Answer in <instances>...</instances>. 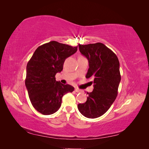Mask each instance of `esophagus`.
<instances>
[{
    "instance_id": "34e87169",
    "label": "esophagus",
    "mask_w": 149,
    "mask_h": 149,
    "mask_svg": "<svg viewBox=\"0 0 149 149\" xmlns=\"http://www.w3.org/2000/svg\"><path fill=\"white\" fill-rule=\"evenodd\" d=\"M75 91L77 92V93H79V92L81 91V90L79 89H77V88H75Z\"/></svg>"
}]
</instances>
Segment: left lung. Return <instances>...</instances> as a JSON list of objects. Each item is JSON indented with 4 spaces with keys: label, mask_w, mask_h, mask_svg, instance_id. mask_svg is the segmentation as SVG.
Here are the masks:
<instances>
[{
    "label": "left lung",
    "mask_w": 149,
    "mask_h": 149,
    "mask_svg": "<svg viewBox=\"0 0 149 149\" xmlns=\"http://www.w3.org/2000/svg\"><path fill=\"white\" fill-rule=\"evenodd\" d=\"M78 46L89 61L85 77L94 79V89L87 93V101L77 108L85 117L96 118L107 112L116 99L121 81L120 62L115 53L101 42Z\"/></svg>",
    "instance_id": "1"
}]
</instances>
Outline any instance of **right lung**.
Wrapping results in <instances>:
<instances>
[{"label": "right lung", "instance_id": "add662e5", "mask_svg": "<svg viewBox=\"0 0 149 149\" xmlns=\"http://www.w3.org/2000/svg\"><path fill=\"white\" fill-rule=\"evenodd\" d=\"M77 47L50 41L35 50L27 64L26 87L35 109L44 115L54 114L61 107L62 97L74 87L56 81L65 60L76 52Z\"/></svg>", "mask_w": 149, "mask_h": 149}]
</instances>
